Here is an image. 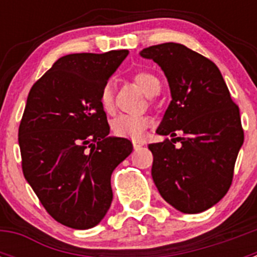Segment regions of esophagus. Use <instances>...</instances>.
I'll return each instance as SVG.
<instances>
[{"label": "esophagus", "instance_id": "obj_1", "mask_svg": "<svg viewBox=\"0 0 257 257\" xmlns=\"http://www.w3.org/2000/svg\"><path fill=\"white\" fill-rule=\"evenodd\" d=\"M143 145H144V143H142V142H134V148H135L136 151L142 148Z\"/></svg>", "mask_w": 257, "mask_h": 257}]
</instances>
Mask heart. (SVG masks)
I'll return each instance as SVG.
<instances>
[{
  "mask_svg": "<svg viewBox=\"0 0 257 257\" xmlns=\"http://www.w3.org/2000/svg\"><path fill=\"white\" fill-rule=\"evenodd\" d=\"M134 82L139 86L145 95L156 96L161 90L160 79L149 72H138L133 77ZM99 104L101 109L108 114H112L115 109L114 95L112 86L106 83L101 87L99 94ZM151 126V119L144 115H127L122 114L114 118L112 122V130L114 135L121 138H128L133 140H142L147 128Z\"/></svg>",
  "mask_w": 257,
  "mask_h": 257,
  "instance_id": "heart-1",
  "label": "heart"
}]
</instances>
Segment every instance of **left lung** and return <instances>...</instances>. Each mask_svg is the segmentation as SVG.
<instances>
[{"mask_svg":"<svg viewBox=\"0 0 257 257\" xmlns=\"http://www.w3.org/2000/svg\"><path fill=\"white\" fill-rule=\"evenodd\" d=\"M140 55L162 68L172 97L157 128V134L172 139L148 147L154 184L162 198L181 212L208 210L231 185L244 139L239 108L216 64L198 52L167 42L147 47Z\"/></svg>","mask_w":257,"mask_h":257,"instance_id":"obj_1","label":"left lung"}]
</instances>
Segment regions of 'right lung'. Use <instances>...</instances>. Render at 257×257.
<instances>
[{"instance_id": "obj_1", "label": "right lung", "mask_w": 257, "mask_h": 257, "mask_svg": "<svg viewBox=\"0 0 257 257\" xmlns=\"http://www.w3.org/2000/svg\"><path fill=\"white\" fill-rule=\"evenodd\" d=\"M128 55L69 54L32 86L19 126L24 178L58 222L90 229L113 199V170L133 152L124 138L109 135L99 94Z\"/></svg>"}]
</instances>
